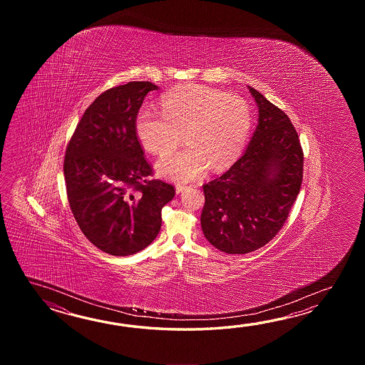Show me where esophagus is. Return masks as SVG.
<instances>
[{
    "label": "esophagus",
    "mask_w": 365,
    "mask_h": 365,
    "mask_svg": "<svg viewBox=\"0 0 365 365\" xmlns=\"http://www.w3.org/2000/svg\"><path fill=\"white\" fill-rule=\"evenodd\" d=\"M185 189V185H181V184H178V185H176V193H182V192H184Z\"/></svg>",
    "instance_id": "obj_1"
}]
</instances>
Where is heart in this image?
I'll use <instances>...</instances> for the list:
<instances>
[{
  "label": "heart",
  "instance_id": "1",
  "mask_svg": "<svg viewBox=\"0 0 365 365\" xmlns=\"http://www.w3.org/2000/svg\"><path fill=\"white\" fill-rule=\"evenodd\" d=\"M252 125V109L244 98L187 85L164 95L162 113L140 109L135 133L143 148L159 155L178 148L184 133L187 146L160 158L156 168L164 178L189 182L203 176L210 164L214 170L232 164L248 142Z\"/></svg>",
  "mask_w": 365,
  "mask_h": 365
}]
</instances>
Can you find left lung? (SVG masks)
<instances>
[{"mask_svg": "<svg viewBox=\"0 0 365 365\" xmlns=\"http://www.w3.org/2000/svg\"><path fill=\"white\" fill-rule=\"evenodd\" d=\"M258 125L244 155L203 185L205 237L228 255L262 248L287 220L303 181L304 154L287 115L249 86Z\"/></svg>", "mask_w": 365, "mask_h": 365, "instance_id": "8db88e82", "label": "left lung"}]
</instances>
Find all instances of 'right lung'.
Masks as SVG:
<instances>
[{
    "mask_svg": "<svg viewBox=\"0 0 365 365\" xmlns=\"http://www.w3.org/2000/svg\"><path fill=\"white\" fill-rule=\"evenodd\" d=\"M151 82H129L99 95L71 135L63 175L70 209L81 231L112 256H130L160 231L162 209L175 187L151 180L135 118Z\"/></svg>",
    "mask_w": 365,
    "mask_h": 365,
    "instance_id": "obj_1",
    "label": "right lung"
}]
</instances>
